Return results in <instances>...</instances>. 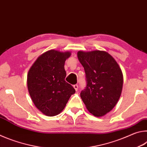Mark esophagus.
I'll use <instances>...</instances> for the list:
<instances>
[{
	"mask_svg": "<svg viewBox=\"0 0 147 147\" xmlns=\"http://www.w3.org/2000/svg\"><path fill=\"white\" fill-rule=\"evenodd\" d=\"M73 87H74V89H75L76 91H78V86L77 85V84H75V85H74Z\"/></svg>",
	"mask_w": 147,
	"mask_h": 147,
	"instance_id": "esophagus-1",
	"label": "esophagus"
}]
</instances>
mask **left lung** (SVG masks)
I'll use <instances>...</instances> for the list:
<instances>
[{"instance_id":"left-lung-1","label":"left lung","mask_w":147,"mask_h":147,"mask_svg":"<svg viewBox=\"0 0 147 147\" xmlns=\"http://www.w3.org/2000/svg\"><path fill=\"white\" fill-rule=\"evenodd\" d=\"M77 55L86 73V86L81 91V98L93 115H106L121 96L123 84L121 69L106 52L79 51Z\"/></svg>"}]
</instances>
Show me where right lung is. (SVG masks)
I'll use <instances>...</instances> for the list:
<instances>
[{
    "label": "right lung",
    "mask_w": 147,
    "mask_h": 147,
    "mask_svg": "<svg viewBox=\"0 0 147 147\" xmlns=\"http://www.w3.org/2000/svg\"><path fill=\"white\" fill-rule=\"evenodd\" d=\"M71 53L51 50L42 54L31 67L27 86L34 105L47 116L63 110L75 89L65 80V61Z\"/></svg>",
    "instance_id": "obj_1"
}]
</instances>
